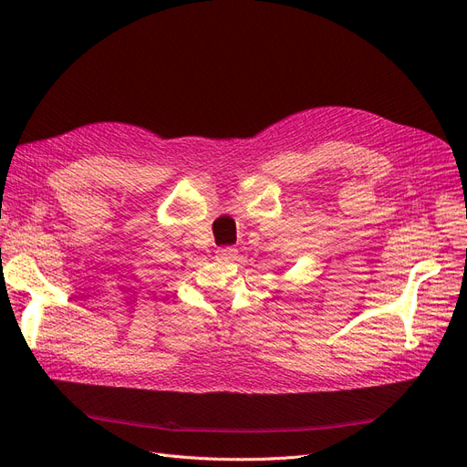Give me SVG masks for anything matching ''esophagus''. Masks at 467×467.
<instances>
[{
  "label": "esophagus",
  "mask_w": 467,
  "mask_h": 467,
  "mask_svg": "<svg viewBox=\"0 0 467 467\" xmlns=\"http://www.w3.org/2000/svg\"><path fill=\"white\" fill-rule=\"evenodd\" d=\"M216 253H218V259H222V261H235L237 259V249H234V247H222Z\"/></svg>",
  "instance_id": "obj_1"
}]
</instances>
